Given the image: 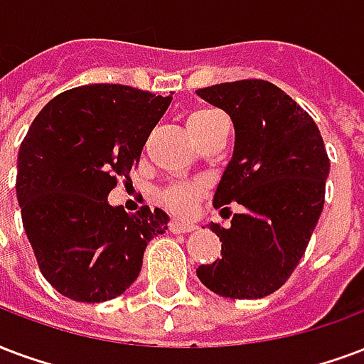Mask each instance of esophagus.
Segmentation results:
<instances>
[{"label": "esophagus", "instance_id": "1", "mask_svg": "<svg viewBox=\"0 0 364 364\" xmlns=\"http://www.w3.org/2000/svg\"><path fill=\"white\" fill-rule=\"evenodd\" d=\"M168 230L172 234H188V232L196 230V224H190V223H180V220H172L168 224Z\"/></svg>", "mask_w": 364, "mask_h": 364}]
</instances>
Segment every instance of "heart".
Segmentation results:
<instances>
[{"instance_id": "obj_1", "label": "heart", "mask_w": 364, "mask_h": 364, "mask_svg": "<svg viewBox=\"0 0 364 364\" xmlns=\"http://www.w3.org/2000/svg\"><path fill=\"white\" fill-rule=\"evenodd\" d=\"M220 117L223 114L215 109H198L188 117V128L196 136V140H199L211 128L213 122ZM201 192H203V186L199 182H172L161 193V201L165 203L168 211L176 213L180 217H188L193 213V207L198 203Z\"/></svg>"}]
</instances>
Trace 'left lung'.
Returning <instances> with one entry per match:
<instances>
[{"mask_svg":"<svg viewBox=\"0 0 364 364\" xmlns=\"http://www.w3.org/2000/svg\"><path fill=\"white\" fill-rule=\"evenodd\" d=\"M196 94L230 114L236 130L213 205L244 207L226 228L209 224L223 251L198 276L218 296L259 299L301 261L324 207L330 159L315 120L270 82H224Z\"/></svg>","mask_w":364,"mask_h":364,"instance_id":"obj_1","label":"left lung"}]
</instances>
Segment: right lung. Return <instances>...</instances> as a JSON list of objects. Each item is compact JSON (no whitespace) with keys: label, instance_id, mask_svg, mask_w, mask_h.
Segmentation results:
<instances>
[{"label":"right lung","instance_id":"right-lung-1","mask_svg":"<svg viewBox=\"0 0 364 364\" xmlns=\"http://www.w3.org/2000/svg\"><path fill=\"white\" fill-rule=\"evenodd\" d=\"M171 95L90 84L49 101L30 124L16 161V198L38 267L61 296L101 303L124 294L141 270L147 242L168 217L147 205L128 215L109 205L130 180Z\"/></svg>","mask_w":364,"mask_h":364}]
</instances>
